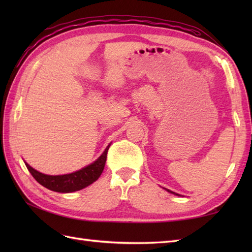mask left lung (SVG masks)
<instances>
[{
    "label": "left lung",
    "instance_id": "obj_1",
    "mask_svg": "<svg viewBox=\"0 0 252 252\" xmlns=\"http://www.w3.org/2000/svg\"><path fill=\"white\" fill-rule=\"evenodd\" d=\"M165 190H168L169 192H171V194H174V195H176V196H179V194H176V192H174V191H172V190H170V189H165Z\"/></svg>",
    "mask_w": 252,
    "mask_h": 252
}]
</instances>
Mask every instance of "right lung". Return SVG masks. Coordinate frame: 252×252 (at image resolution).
<instances>
[{"label":"right lung","mask_w":252,"mask_h":252,"mask_svg":"<svg viewBox=\"0 0 252 252\" xmlns=\"http://www.w3.org/2000/svg\"><path fill=\"white\" fill-rule=\"evenodd\" d=\"M109 147L110 144L105 148L103 154H101L94 162L90 163L87 167L68 174H44L30 167L26 161L25 164L37 183H40L42 186L46 187L47 189L57 192H72L85 189V187L94 183V182L99 178L105 168L107 153H108Z\"/></svg>","instance_id":"right-lung-1"}]
</instances>
